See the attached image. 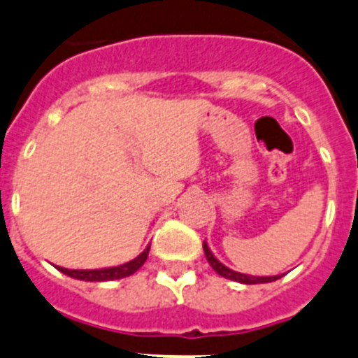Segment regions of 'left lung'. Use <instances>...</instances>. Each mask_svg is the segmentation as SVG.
<instances>
[{
    "instance_id": "1",
    "label": "left lung",
    "mask_w": 358,
    "mask_h": 358,
    "mask_svg": "<svg viewBox=\"0 0 358 358\" xmlns=\"http://www.w3.org/2000/svg\"><path fill=\"white\" fill-rule=\"evenodd\" d=\"M203 250H204V255H206L208 262H210V266L213 267L215 271H217L220 276H224V278L232 280V282L245 283V285H255V283H269V282H276V280L282 278V275H278V276H252V275H243V273L232 271V269H229L227 266H224V264H222L220 260H218L217 257L211 253V250L208 248L206 241L203 243Z\"/></svg>"
}]
</instances>
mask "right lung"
Returning <instances> with one entry per match:
<instances>
[{
    "instance_id": "1",
    "label": "right lung",
    "mask_w": 358,
    "mask_h": 358,
    "mask_svg": "<svg viewBox=\"0 0 358 358\" xmlns=\"http://www.w3.org/2000/svg\"><path fill=\"white\" fill-rule=\"evenodd\" d=\"M148 250H150V245L136 257V259L129 260L126 264H120V266L113 267H103V269H66V267L55 266L61 273L71 276L75 280H82V282H110V280H120L126 278V276L134 275V273L140 269L145 264L148 257Z\"/></svg>"
}]
</instances>
